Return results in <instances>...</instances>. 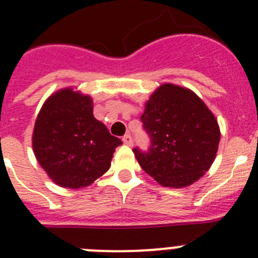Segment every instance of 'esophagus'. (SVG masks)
<instances>
[{
	"label": "esophagus",
	"instance_id": "esophagus-1",
	"mask_svg": "<svg viewBox=\"0 0 258 258\" xmlns=\"http://www.w3.org/2000/svg\"><path fill=\"white\" fill-rule=\"evenodd\" d=\"M122 142H124L126 146L133 145V140H132L131 134H125V136L122 137Z\"/></svg>",
	"mask_w": 258,
	"mask_h": 258
}]
</instances>
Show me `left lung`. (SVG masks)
<instances>
[{"instance_id": "left-lung-1", "label": "left lung", "mask_w": 258, "mask_h": 258, "mask_svg": "<svg viewBox=\"0 0 258 258\" xmlns=\"http://www.w3.org/2000/svg\"><path fill=\"white\" fill-rule=\"evenodd\" d=\"M151 138L147 152L134 149L137 161L164 187L182 188L202 178L218 151L217 118L192 90L163 84L141 116Z\"/></svg>"}]
</instances>
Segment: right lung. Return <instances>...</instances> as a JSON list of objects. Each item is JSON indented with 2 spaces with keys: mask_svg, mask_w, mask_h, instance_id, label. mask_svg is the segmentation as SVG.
I'll return each instance as SVG.
<instances>
[{
  "mask_svg": "<svg viewBox=\"0 0 258 258\" xmlns=\"http://www.w3.org/2000/svg\"><path fill=\"white\" fill-rule=\"evenodd\" d=\"M122 142L93 115V99L72 88L52 93L36 118L32 147L38 164L64 188L90 186L111 166Z\"/></svg>",
  "mask_w": 258,
  "mask_h": 258,
  "instance_id": "1",
  "label": "right lung"
}]
</instances>
